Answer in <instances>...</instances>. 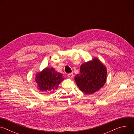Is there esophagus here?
<instances>
[{
    "label": "esophagus",
    "instance_id": "esophagus-1",
    "mask_svg": "<svg viewBox=\"0 0 134 134\" xmlns=\"http://www.w3.org/2000/svg\"><path fill=\"white\" fill-rule=\"evenodd\" d=\"M68 78L69 79H72V78H73V76H74V75H73V73H69V74H68Z\"/></svg>",
    "mask_w": 134,
    "mask_h": 134
}]
</instances>
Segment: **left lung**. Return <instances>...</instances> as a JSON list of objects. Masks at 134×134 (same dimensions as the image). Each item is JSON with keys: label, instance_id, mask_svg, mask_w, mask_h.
<instances>
[{"label": "left lung", "instance_id": "8db88e82", "mask_svg": "<svg viewBox=\"0 0 134 134\" xmlns=\"http://www.w3.org/2000/svg\"><path fill=\"white\" fill-rule=\"evenodd\" d=\"M107 67L97 57L83 64L80 73L75 77L79 88L86 94L99 91L105 84L107 77Z\"/></svg>", "mask_w": 134, "mask_h": 134}]
</instances>
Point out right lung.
I'll return each mask as SVG.
<instances>
[{
    "instance_id": "add662e5",
    "label": "right lung",
    "mask_w": 134,
    "mask_h": 134,
    "mask_svg": "<svg viewBox=\"0 0 134 134\" xmlns=\"http://www.w3.org/2000/svg\"><path fill=\"white\" fill-rule=\"evenodd\" d=\"M65 79L63 75L57 72L53 67H46L36 73L35 82L37 87L42 92H54L59 84Z\"/></svg>"
}]
</instances>
